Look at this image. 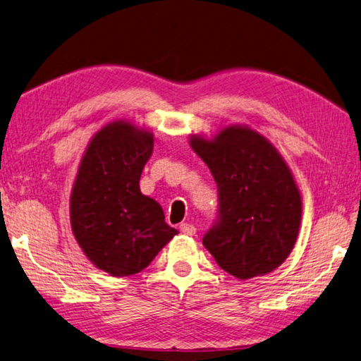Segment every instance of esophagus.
Segmentation results:
<instances>
[{
  "instance_id": "esophagus-1",
  "label": "esophagus",
  "mask_w": 361,
  "mask_h": 361,
  "mask_svg": "<svg viewBox=\"0 0 361 361\" xmlns=\"http://www.w3.org/2000/svg\"><path fill=\"white\" fill-rule=\"evenodd\" d=\"M180 231L183 232V234L186 235H194L195 234V228L192 224H188V223H181L180 224Z\"/></svg>"
}]
</instances>
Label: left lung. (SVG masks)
Wrapping results in <instances>:
<instances>
[{"instance_id": "left-lung-1", "label": "left lung", "mask_w": 361, "mask_h": 361, "mask_svg": "<svg viewBox=\"0 0 361 361\" xmlns=\"http://www.w3.org/2000/svg\"><path fill=\"white\" fill-rule=\"evenodd\" d=\"M218 188V212L202 243L218 266L247 280L274 271L295 247L301 195L277 149L247 127H228L213 142L194 137Z\"/></svg>"}]
</instances>
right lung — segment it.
I'll use <instances>...</instances> for the list:
<instances>
[{
  "label": "right lung",
  "mask_w": 361,
  "mask_h": 361,
  "mask_svg": "<svg viewBox=\"0 0 361 361\" xmlns=\"http://www.w3.org/2000/svg\"><path fill=\"white\" fill-rule=\"evenodd\" d=\"M152 133L113 122L82 157L70 199L71 229L85 256L114 277L142 272L176 234L156 200L140 192Z\"/></svg>",
  "instance_id": "right-lung-1"
}]
</instances>
